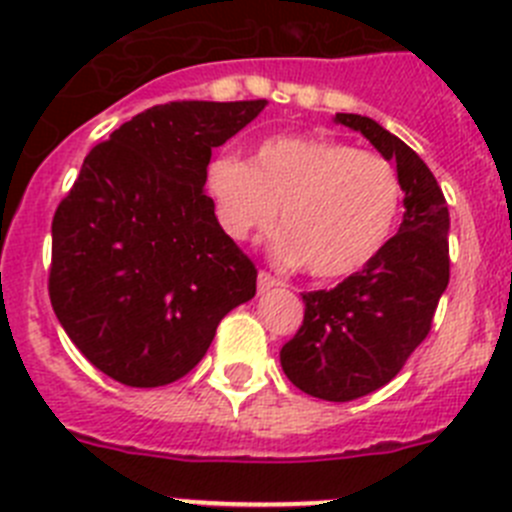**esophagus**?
<instances>
[{"mask_svg":"<svg viewBox=\"0 0 512 512\" xmlns=\"http://www.w3.org/2000/svg\"><path fill=\"white\" fill-rule=\"evenodd\" d=\"M278 285H283V280L275 278V275L267 273V270H260V275H257V290H260V293H267V290L278 288Z\"/></svg>","mask_w":512,"mask_h":512,"instance_id":"esophagus-1","label":"esophagus"}]
</instances>
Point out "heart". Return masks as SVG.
Returning <instances> with one entry per match:
<instances>
[{
    "label": "heart",
    "instance_id": "b5f03b06",
    "mask_svg": "<svg viewBox=\"0 0 512 512\" xmlns=\"http://www.w3.org/2000/svg\"><path fill=\"white\" fill-rule=\"evenodd\" d=\"M206 188L234 239L270 229L280 206L278 252L326 280L377 260L403 206L395 165L334 137H270L250 163L214 160Z\"/></svg>",
    "mask_w": 512,
    "mask_h": 512
}]
</instances>
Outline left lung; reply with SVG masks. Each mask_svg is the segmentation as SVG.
Masks as SVG:
<instances>
[{
	"label": "left lung",
	"mask_w": 512,
	"mask_h": 512,
	"mask_svg": "<svg viewBox=\"0 0 512 512\" xmlns=\"http://www.w3.org/2000/svg\"><path fill=\"white\" fill-rule=\"evenodd\" d=\"M334 122L362 132L403 183V222L377 260L331 290L303 293V324L280 349L288 380L313 398L347 403L388 385L431 331L449 285V209L428 165L359 114Z\"/></svg>",
	"instance_id": "left-lung-1"
}]
</instances>
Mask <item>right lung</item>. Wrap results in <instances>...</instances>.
<instances>
[{
  "mask_svg": "<svg viewBox=\"0 0 512 512\" xmlns=\"http://www.w3.org/2000/svg\"><path fill=\"white\" fill-rule=\"evenodd\" d=\"M170 101L86 155L53 216V311L96 370L160 388L199 365L219 321L257 290L250 257L206 196L211 150L265 109Z\"/></svg>",
  "mask_w": 512,
  "mask_h": 512,
  "instance_id": "right-lung-1",
  "label": "right lung"
}]
</instances>
